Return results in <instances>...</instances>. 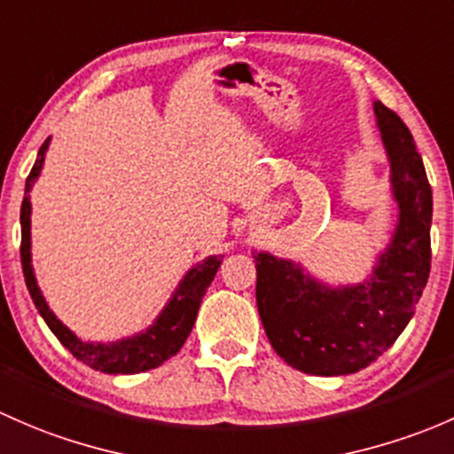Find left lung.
I'll list each match as a JSON object with an SVG mask.
<instances>
[{"label": "left lung", "mask_w": 454, "mask_h": 454, "mask_svg": "<svg viewBox=\"0 0 454 454\" xmlns=\"http://www.w3.org/2000/svg\"><path fill=\"white\" fill-rule=\"evenodd\" d=\"M391 161L400 218L394 240L367 282L330 288L295 262L255 254V301L275 352L312 376H345L372 365L415 315L431 273L433 192L413 135L382 102H373Z\"/></svg>", "instance_id": "8db88e82"}]
</instances>
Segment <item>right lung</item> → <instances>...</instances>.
Wrapping results in <instances>:
<instances>
[{"label":"right lung","instance_id":"obj_1","mask_svg":"<svg viewBox=\"0 0 454 454\" xmlns=\"http://www.w3.org/2000/svg\"><path fill=\"white\" fill-rule=\"evenodd\" d=\"M50 139H45L43 146L39 148L35 166H32L30 175L26 179V194H23L21 203V266H23V278H26V286L30 291L32 301H35L36 310L43 317L48 328L54 332L56 339L63 343L78 358L91 369L102 373H139L155 369L166 363L168 358L175 356L185 343L188 334L192 332V325L196 321V312H199L200 301H203L205 291L212 284L214 275H216L218 266H221V255H209L203 262L188 270L184 282L175 291L168 306L163 308L161 315L157 317L155 324L146 332L130 336V339L115 340V343H85L78 339L72 330L65 328L50 306L45 303L43 295H41L39 286H36L35 273H32V258H30V190L32 184L39 176L41 168H43L45 151H48Z\"/></svg>","mask_w":454,"mask_h":454}]
</instances>
